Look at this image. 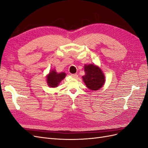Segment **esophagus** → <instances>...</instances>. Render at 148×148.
Listing matches in <instances>:
<instances>
[{"mask_svg": "<svg viewBox=\"0 0 148 148\" xmlns=\"http://www.w3.org/2000/svg\"><path fill=\"white\" fill-rule=\"evenodd\" d=\"M71 77L74 78H77L78 77V75L77 74H71Z\"/></svg>", "mask_w": 148, "mask_h": 148, "instance_id": "1", "label": "esophagus"}]
</instances>
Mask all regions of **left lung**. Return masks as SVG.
<instances>
[{"mask_svg":"<svg viewBox=\"0 0 148 148\" xmlns=\"http://www.w3.org/2000/svg\"><path fill=\"white\" fill-rule=\"evenodd\" d=\"M85 75L82 77L83 80L88 89L97 91L104 84L105 75L100 67L94 64H85L84 66Z\"/></svg>","mask_w":148,"mask_h":148,"instance_id":"left-lung-1","label":"left lung"}]
</instances>
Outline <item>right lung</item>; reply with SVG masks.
Here are the masks:
<instances>
[{
  "label": "right lung",
  "mask_w": 148,
  "mask_h": 148,
  "mask_svg": "<svg viewBox=\"0 0 148 148\" xmlns=\"http://www.w3.org/2000/svg\"><path fill=\"white\" fill-rule=\"evenodd\" d=\"M66 77L65 72L57 73L55 69L52 70L46 76V82L50 88H56Z\"/></svg>",
  "instance_id": "add662e5"
}]
</instances>
